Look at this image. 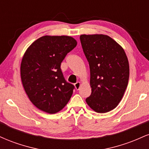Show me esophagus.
<instances>
[{"mask_svg": "<svg viewBox=\"0 0 149 149\" xmlns=\"http://www.w3.org/2000/svg\"><path fill=\"white\" fill-rule=\"evenodd\" d=\"M80 85H81V83H80V82H77V83H76L74 84V86H75V88L77 90H79L80 87Z\"/></svg>", "mask_w": 149, "mask_h": 149, "instance_id": "34e87169", "label": "esophagus"}]
</instances>
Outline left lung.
<instances>
[{
	"label": "left lung",
	"instance_id": "left-lung-1",
	"mask_svg": "<svg viewBox=\"0 0 149 149\" xmlns=\"http://www.w3.org/2000/svg\"><path fill=\"white\" fill-rule=\"evenodd\" d=\"M90 69L92 93L86 99L95 112L107 113L118 105L129 80V62L125 50L109 36L80 35Z\"/></svg>",
	"mask_w": 149,
	"mask_h": 149
}]
</instances>
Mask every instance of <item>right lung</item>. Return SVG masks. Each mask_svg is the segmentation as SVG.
Returning a JSON list of instances; mask_svg holds the SVG:
<instances>
[{"label": "right lung", "mask_w": 149, "mask_h": 149, "mask_svg": "<svg viewBox=\"0 0 149 149\" xmlns=\"http://www.w3.org/2000/svg\"><path fill=\"white\" fill-rule=\"evenodd\" d=\"M76 45L71 36H44L26 50L20 66L22 83L32 104L42 111H60L72 96L74 86L65 80L60 66Z\"/></svg>", "instance_id": "right-lung-1"}]
</instances>
